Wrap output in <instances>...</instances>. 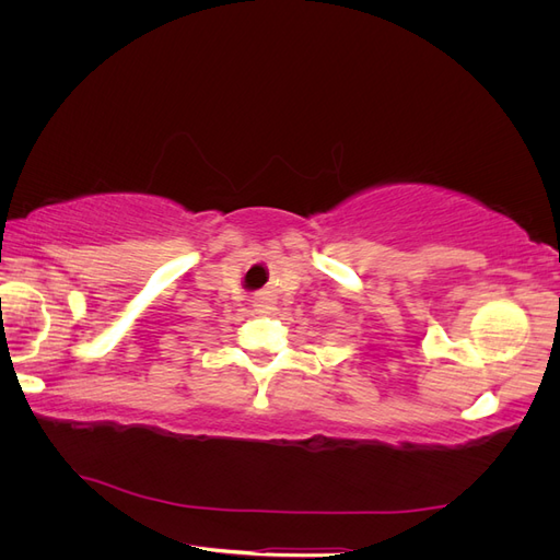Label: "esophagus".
<instances>
[{
    "instance_id": "obj_1",
    "label": "esophagus",
    "mask_w": 560,
    "mask_h": 560,
    "mask_svg": "<svg viewBox=\"0 0 560 560\" xmlns=\"http://www.w3.org/2000/svg\"><path fill=\"white\" fill-rule=\"evenodd\" d=\"M252 306H254V311H257V313L268 315V313H273V308H276V301L270 299V296H266V294H261V296H257V299L252 301Z\"/></svg>"
}]
</instances>
